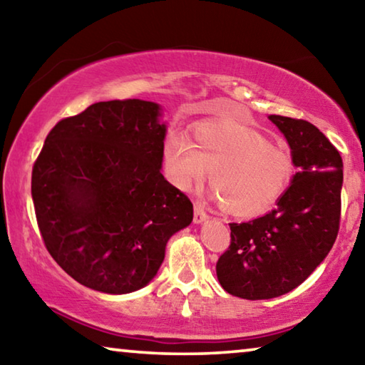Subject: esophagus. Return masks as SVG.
Returning <instances> with one entry per match:
<instances>
[{"instance_id":"34e87169","label":"esophagus","mask_w":365,"mask_h":365,"mask_svg":"<svg viewBox=\"0 0 365 365\" xmlns=\"http://www.w3.org/2000/svg\"><path fill=\"white\" fill-rule=\"evenodd\" d=\"M206 209L207 207H206L205 202H201V201L195 202V222H196V224H201V222L207 220L209 214H207Z\"/></svg>"}]
</instances>
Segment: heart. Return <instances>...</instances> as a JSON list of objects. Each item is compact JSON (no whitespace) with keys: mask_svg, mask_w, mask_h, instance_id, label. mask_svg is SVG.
I'll return each instance as SVG.
<instances>
[{"mask_svg":"<svg viewBox=\"0 0 365 365\" xmlns=\"http://www.w3.org/2000/svg\"><path fill=\"white\" fill-rule=\"evenodd\" d=\"M169 180L188 191L211 170L215 196L230 212L257 215L285 195L294 177L288 146L265 140L237 120H209L193 128V141L174 133L164 146Z\"/></svg>","mask_w":365,"mask_h":365,"instance_id":"heart-1","label":"heart"}]
</instances>
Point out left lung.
Returning a JSON list of instances; mask_svg holds the SVG:
<instances>
[{"mask_svg": "<svg viewBox=\"0 0 365 365\" xmlns=\"http://www.w3.org/2000/svg\"><path fill=\"white\" fill-rule=\"evenodd\" d=\"M285 135L298 172L274 211L230 224V246L215 270L243 299H270L301 285L329 255L341 217L343 160L311 122L269 115Z\"/></svg>", "mask_w": 365, "mask_h": 365, "instance_id": "left-lung-1", "label": "left lung"}]
</instances>
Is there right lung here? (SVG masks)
<instances>
[{"instance_id":"obj_1","label":"right lung","mask_w":365,"mask_h":365,"mask_svg":"<svg viewBox=\"0 0 365 365\" xmlns=\"http://www.w3.org/2000/svg\"><path fill=\"white\" fill-rule=\"evenodd\" d=\"M141 100L95 103L59 120L32 170L43 243L61 269L110 294L143 288L165 245L193 220L190 197L160 174L165 125Z\"/></svg>"}]
</instances>
